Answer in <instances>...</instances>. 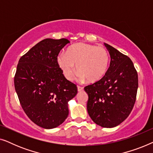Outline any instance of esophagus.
<instances>
[{
  "instance_id": "34e87169",
  "label": "esophagus",
  "mask_w": 153,
  "mask_h": 153,
  "mask_svg": "<svg viewBox=\"0 0 153 153\" xmlns=\"http://www.w3.org/2000/svg\"><path fill=\"white\" fill-rule=\"evenodd\" d=\"M77 90H78L79 92H81V91H83V88L81 87V86H79V85H78V86H77Z\"/></svg>"
}]
</instances>
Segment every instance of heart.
I'll list each match as a JSON object with an SVG mask.
<instances>
[{
	"mask_svg": "<svg viewBox=\"0 0 153 153\" xmlns=\"http://www.w3.org/2000/svg\"><path fill=\"white\" fill-rule=\"evenodd\" d=\"M109 61V55L105 48L87 43L73 45L68 48L67 54L61 53L57 57L58 66L68 80L72 81L78 70L81 81L88 79L93 83L105 76Z\"/></svg>",
	"mask_w": 153,
	"mask_h": 153,
	"instance_id": "heart-1",
	"label": "heart"
}]
</instances>
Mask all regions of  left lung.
Instances as JSON below:
<instances>
[{"instance_id": "left-lung-1", "label": "left lung", "mask_w": 153, "mask_h": 153, "mask_svg": "<svg viewBox=\"0 0 153 153\" xmlns=\"http://www.w3.org/2000/svg\"><path fill=\"white\" fill-rule=\"evenodd\" d=\"M111 62L103 78L84 88L88 95L87 111L96 124L111 128L129 116L134 105L138 89V74L128 56L108 44Z\"/></svg>"}]
</instances>
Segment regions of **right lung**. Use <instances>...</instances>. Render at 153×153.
<instances>
[{
	"label": "right lung",
	"instance_id": "add662e5",
	"mask_svg": "<svg viewBox=\"0 0 153 153\" xmlns=\"http://www.w3.org/2000/svg\"><path fill=\"white\" fill-rule=\"evenodd\" d=\"M68 43L65 38L45 39L19 60L15 91L26 114L42 128L61 125L68 116V102L77 94L76 85L64 76L57 62Z\"/></svg>",
	"mask_w": 153,
	"mask_h": 153
}]
</instances>
